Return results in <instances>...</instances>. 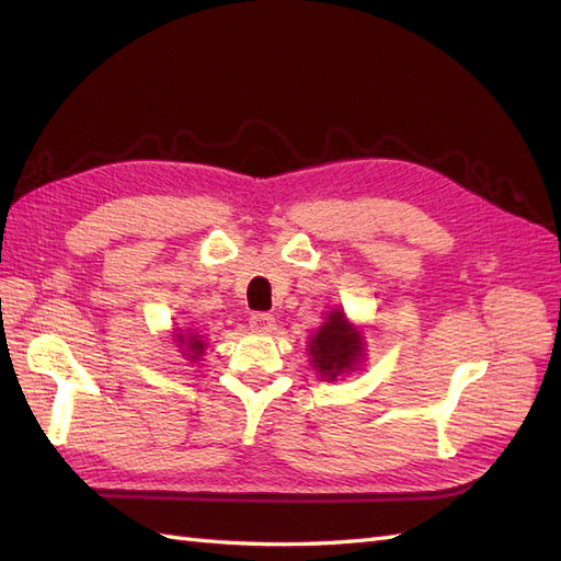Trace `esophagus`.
<instances>
[{
    "label": "esophagus",
    "instance_id": "esophagus-1",
    "mask_svg": "<svg viewBox=\"0 0 561 561\" xmlns=\"http://www.w3.org/2000/svg\"><path fill=\"white\" fill-rule=\"evenodd\" d=\"M274 318L270 313H253L250 316V328H253L255 332H260V335H267V332L274 330Z\"/></svg>",
    "mask_w": 561,
    "mask_h": 561
}]
</instances>
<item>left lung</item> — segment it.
<instances>
[{
  "mask_svg": "<svg viewBox=\"0 0 561 561\" xmlns=\"http://www.w3.org/2000/svg\"><path fill=\"white\" fill-rule=\"evenodd\" d=\"M306 352L320 380L350 376L366 362L364 328L354 325L342 308H332L325 313L323 325L308 340Z\"/></svg>",
  "mask_w": 561,
  "mask_h": 561,
  "instance_id": "obj_1",
  "label": "left lung"
}]
</instances>
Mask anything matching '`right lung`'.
<instances>
[{
    "mask_svg": "<svg viewBox=\"0 0 561 561\" xmlns=\"http://www.w3.org/2000/svg\"><path fill=\"white\" fill-rule=\"evenodd\" d=\"M173 342H175V347L181 350L183 359H187V362L197 364V362H202V356H205V350H207L205 335H199V332L193 328H187V330L178 328L173 332Z\"/></svg>",
    "mask_w": 561,
    "mask_h": 561,
    "instance_id": "right-lung-1",
    "label": "right lung"
}]
</instances>
